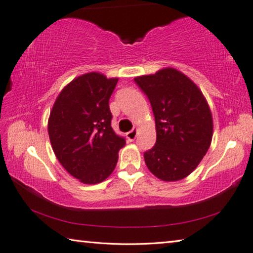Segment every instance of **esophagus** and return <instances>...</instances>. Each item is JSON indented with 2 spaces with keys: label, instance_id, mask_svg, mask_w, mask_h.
I'll list each match as a JSON object with an SVG mask.
<instances>
[{
  "label": "esophagus",
  "instance_id": "obj_1",
  "mask_svg": "<svg viewBox=\"0 0 253 253\" xmlns=\"http://www.w3.org/2000/svg\"><path fill=\"white\" fill-rule=\"evenodd\" d=\"M126 136H127V139L129 140V142H132V140H134L137 136V129H131L130 131H128Z\"/></svg>",
  "mask_w": 253,
  "mask_h": 253
}]
</instances>
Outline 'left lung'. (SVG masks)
Listing matches in <instances>:
<instances>
[{"instance_id":"1","label":"left lung","mask_w":253,"mask_h":253,"mask_svg":"<svg viewBox=\"0 0 253 253\" xmlns=\"http://www.w3.org/2000/svg\"><path fill=\"white\" fill-rule=\"evenodd\" d=\"M134 80L148 97L155 116L156 143L144 154L146 166L162 181L185 178L212 142L213 119L207 99L193 81L174 68Z\"/></svg>"}]
</instances>
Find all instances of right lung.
Here are the masks:
<instances>
[{
    "mask_svg": "<svg viewBox=\"0 0 253 253\" xmlns=\"http://www.w3.org/2000/svg\"><path fill=\"white\" fill-rule=\"evenodd\" d=\"M118 78L88 72L68 84L48 121L53 152L65 169L84 184H97L116 168L126 140L111 128L109 98Z\"/></svg>",
    "mask_w": 253,
    "mask_h": 253,
    "instance_id": "right-lung-1",
    "label": "right lung"
}]
</instances>
